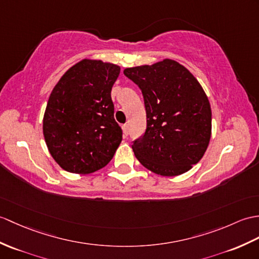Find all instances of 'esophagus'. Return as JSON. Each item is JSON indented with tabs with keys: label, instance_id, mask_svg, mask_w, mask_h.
Wrapping results in <instances>:
<instances>
[{
	"label": "esophagus",
	"instance_id": "1",
	"mask_svg": "<svg viewBox=\"0 0 259 259\" xmlns=\"http://www.w3.org/2000/svg\"><path fill=\"white\" fill-rule=\"evenodd\" d=\"M122 129H123V135H124V137H127L128 135H129V124H123V127H122Z\"/></svg>",
	"mask_w": 259,
	"mask_h": 259
}]
</instances>
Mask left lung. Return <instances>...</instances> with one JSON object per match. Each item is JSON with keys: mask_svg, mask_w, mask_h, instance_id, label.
I'll return each mask as SVG.
<instances>
[{"mask_svg": "<svg viewBox=\"0 0 259 259\" xmlns=\"http://www.w3.org/2000/svg\"><path fill=\"white\" fill-rule=\"evenodd\" d=\"M123 74L140 88L147 112L146 131L132 144L136 158L163 177L189 171L211 139V106L200 82L172 59L125 68Z\"/></svg>", "mask_w": 259, "mask_h": 259, "instance_id": "8db88e82", "label": "left lung"}]
</instances>
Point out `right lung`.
<instances>
[{"label":"right lung","instance_id":"1","mask_svg":"<svg viewBox=\"0 0 259 259\" xmlns=\"http://www.w3.org/2000/svg\"><path fill=\"white\" fill-rule=\"evenodd\" d=\"M120 67L83 59L70 67L48 99L43 119L50 153L64 170L88 174L109 163L122 140L111 89Z\"/></svg>","mask_w":259,"mask_h":259}]
</instances>
